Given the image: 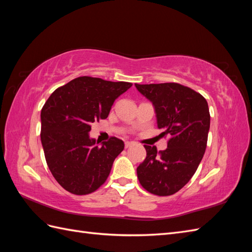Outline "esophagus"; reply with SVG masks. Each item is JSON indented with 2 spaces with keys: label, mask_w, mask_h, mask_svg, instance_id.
Wrapping results in <instances>:
<instances>
[{
  "label": "esophagus",
  "mask_w": 252,
  "mask_h": 252,
  "mask_svg": "<svg viewBox=\"0 0 252 252\" xmlns=\"http://www.w3.org/2000/svg\"><path fill=\"white\" fill-rule=\"evenodd\" d=\"M133 143L132 142H125V148H128V147H130L131 146V145H132Z\"/></svg>",
  "instance_id": "1"
}]
</instances>
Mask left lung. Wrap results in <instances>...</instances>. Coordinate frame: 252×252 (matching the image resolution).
Instances as JSON below:
<instances>
[{"instance_id":"left-lung-1","label":"left lung","mask_w":252,"mask_h":252,"mask_svg":"<svg viewBox=\"0 0 252 252\" xmlns=\"http://www.w3.org/2000/svg\"><path fill=\"white\" fill-rule=\"evenodd\" d=\"M134 85L154 105L159 135L171 136L164 151L144 145L147 155L136 168L138 179L147 191L171 195L192 178L205 154L210 128L207 101L178 83Z\"/></svg>"}]
</instances>
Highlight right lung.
Here are the masks:
<instances>
[{
    "label": "right lung",
    "mask_w": 252,
    "mask_h": 252,
    "mask_svg": "<svg viewBox=\"0 0 252 252\" xmlns=\"http://www.w3.org/2000/svg\"><path fill=\"white\" fill-rule=\"evenodd\" d=\"M132 86L80 77L53 91L41 111V142L53 178L67 191L83 195L107 180L124 142L111 138L98 146L91 124L108 117L113 102Z\"/></svg>",
    "instance_id": "1"
}]
</instances>
